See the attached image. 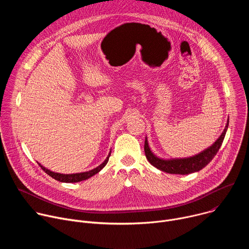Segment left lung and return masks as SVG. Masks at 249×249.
<instances>
[{
    "label": "left lung",
    "instance_id": "8db88e82",
    "mask_svg": "<svg viewBox=\"0 0 249 249\" xmlns=\"http://www.w3.org/2000/svg\"><path fill=\"white\" fill-rule=\"evenodd\" d=\"M228 128H229V119H228L227 125H226L223 133L217 139V141L214 144L195 156H192L189 158H180V159L165 160V159L159 158L152 152V150L149 146L148 138L146 137V140H145L146 158L152 165H154L158 169L167 172V173L189 174V173L197 172V171L201 170L202 168H204L217 155L219 149L222 146V143L225 139Z\"/></svg>",
    "mask_w": 249,
    "mask_h": 249
}]
</instances>
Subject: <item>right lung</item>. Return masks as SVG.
Wrapping results in <instances>:
<instances>
[{"label": "right lung", "instance_id": "1", "mask_svg": "<svg viewBox=\"0 0 249 249\" xmlns=\"http://www.w3.org/2000/svg\"><path fill=\"white\" fill-rule=\"evenodd\" d=\"M110 154H111V151L109 152L107 158L105 159V160L99 164L98 166H96L95 168L91 169V170H89V171H85V172H80V173H71V174H64V173H58V172H54V171H51L50 169H47L45 168L43 165H41L38 161L37 163L39 164V166L48 174L50 175L51 177H53V178L55 180H58L60 182H66V183H75V182H80V181H83V180H87L88 178H89V177L93 176L94 174L98 173L105 165L106 163L108 162V160H109V157H110Z\"/></svg>", "mask_w": 249, "mask_h": 249}]
</instances>
